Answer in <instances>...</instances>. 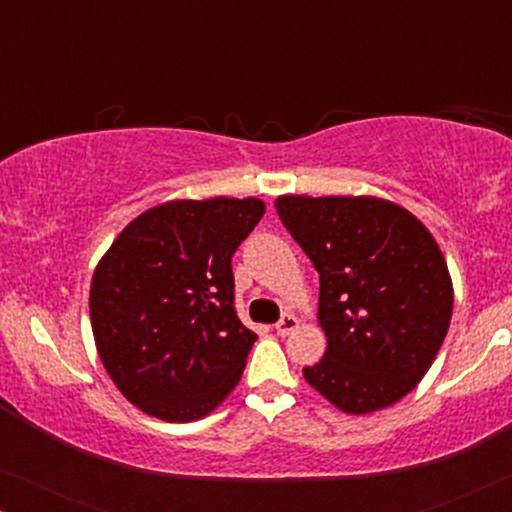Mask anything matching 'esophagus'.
I'll list each match as a JSON object with an SVG mask.
<instances>
[{
    "label": "esophagus",
    "instance_id": "34e87169",
    "mask_svg": "<svg viewBox=\"0 0 512 512\" xmlns=\"http://www.w3.org/2000/svg\"><path fill=\"white\" fill-rule=\"evenodd\" d=\"M296 328H298V319L293 317V314H284V317L277 321L275 331H277V335H282V338H284V335H289L291 331H296Z\"/></svg>",
    "mask_w": 512,
    "mask_h": 512
}]
</instances>
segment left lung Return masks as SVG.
I'll return each mask as SVG.
<instances>
[{
  "label": "left lung",
  "instance_id": "obj_1",
  "mask_svg": "<svg viewBox=\"0 0 512 512\" xmlns=\"http://www.w3.org/2000/svg\"><path fill=\"white\" fill-rule=\"evenodd\" d=\"M275 209L319 272L328 345L305 380L349 415L401 401L450 328L452 282L436 240L408 209L368 195H282Z\"/></svg>",
  "mask_w": 512,
  "mask_h": 512
}]
</instances>
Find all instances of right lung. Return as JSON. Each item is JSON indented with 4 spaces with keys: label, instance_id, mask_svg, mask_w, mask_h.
Returning <instances> with one entry per match:
<instances>
[{
    "label": "right lung",
    "instance_id": "1",
    "mask_svg": "<svg viewBox=\"0 0 512 512\" xmlns=\"http://www.w3.org/2000/svg\"><path fill=\"white\" fill-rule=\"evenodd\" d=\"M263 214L256 198L165 202L137 216L95 268L97 352L146 415L193 422L240 382L256 333L237 317L233 254Z\"/></svg>",
    "mask_w": 512,
    "mask_h": 512
}]
</instances>
